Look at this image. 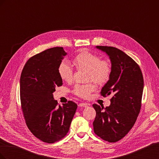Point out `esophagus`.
Here are the masks:
<instances>
[{
  "label": "esophagus",
  "instance_id": "34e87169",
  "mask_svg": "<svg viewBox=\"0 0 159 159\" xmlns=\"http://www.w3.org/2000/svg\"><path fill=\"white\" fill-rule=\"evenodd\" d=\"M89 104L88 103H79L78 106L79 107H87L89 106Z\"/></svg>",
  "mask_w": 159,
  "mask_h": 159
}]
</instances>
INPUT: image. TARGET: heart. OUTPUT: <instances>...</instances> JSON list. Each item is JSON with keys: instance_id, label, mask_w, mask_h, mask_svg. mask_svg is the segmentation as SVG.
I'll return each mask as SVG.
<instances>
[{"instance_id": "b5f03b06", "label": "heart", "mask_w": 159, "mask_h": 159, "mask_svg": "<svg viewBox=\"0 0 159 159\" xmlns=\"http://www.w3.org/2000/svg\"><path fill=\"white\" fill-rule=\"evenodd\" d=\"M72 64L78 70H88V80H92L98 85H104L109 80L112 69L109 61L102 60L100 56L88 50H83L77 54L72 60ZM60 78L66 82L73 80L74 69L66 61H61L58 68ZM95 89L92 83L76 85L73 90L75 95L82 98H87Z\"/></svg>"}]
</instances>
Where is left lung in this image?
<instances>
[{
  "instance_id": "obj_1",
  "label": "left lung",
  "mask_w": 159,
  "mask_h": 159,
  "mask_svg": "<svg viewBox=\"0 0 159 159\" xmlns=\"http://www.w3.org/2000/svg\"><path fill=\"white\" fill-rule=\"evenodd\" d=\"M96 48L106 53L111 62V75L101 95L113 96L109 107L93 105L96 111L93 130L101 139L115 143L126 135L137 119L141 107L143 77L140 67L123 51L111 46Z\"/></svg>"
}]
</instances>
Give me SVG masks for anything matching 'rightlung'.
I'll return each mask as SVG.
<instances>
[{"mask_svg": "<svg viewBox=\"0 0 159 159\" xmlns=\"http://www.w3.org/2000/svg\"><path fill=\"white\" fill-rule=\"evenodd\" d=\"M67 53L54 47L31 57L20 80L21 107L28 128L42 141L54 143L68 133L78 105L72 101L57 106L53 93L62 85L57 68Z\"/></svg>", "mask_w": 159, "mask_h": 159, "instance_id": "add662e5", "label": "right lung"}]
</instances>
